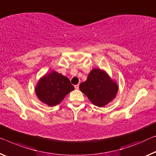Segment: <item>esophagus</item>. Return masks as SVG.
<instances>
[{
	"instance_id": "esophagus-1",
	"label": "esophagus",
	"mask_w": 156,
	"mask_h": 156,
	"mask_svg": "<svg viewBox=\"0 0 156 156\" xmlns=\"http://www.w3.org/2000/svg\"><path fill=\"white\" fill-rule=\"evenodd\" d=\"M79 84H77V85H75V89H79Z\"/></svg>"
}]
</instances>
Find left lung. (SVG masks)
I'll use <instances>...</instances> for the list:
<instances>
[{
	"label": "left lung",
	"instance_id": "8db88e82",
	"mask_svg": "<svg viewBox=\"0 0 156 156\" xmlns=\"http://www.w3.org/2000/svg\"><path fill=\"white\" fill-rule=\"evenodd\" d=\"M80 90L95 106L102 107L113 101L119 90L116 80L100 68H93L87 80L80 85Z\"/></svg>",
	"mask_w": 156,
	"mask_h": 156
}]
</instances>
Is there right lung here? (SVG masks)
Returning <instances> with one entry per match:
<instances>
[{"label":"right lung","mask_w":156,"mask_h":156,"mask_svg":"<svg viewBox=\"0 0 156 156\" xmlns=\"http://www.w3.org/2000/svg\"><path fill=\"white\" fill-rule=\"evenodd\" d=\"M74 89L75 87L67 76L52 70L38 80L35 92L40 102L49 107H54L61 103Z\"/></svg>","instance_id":"right-lung-1"}]
</instances>
